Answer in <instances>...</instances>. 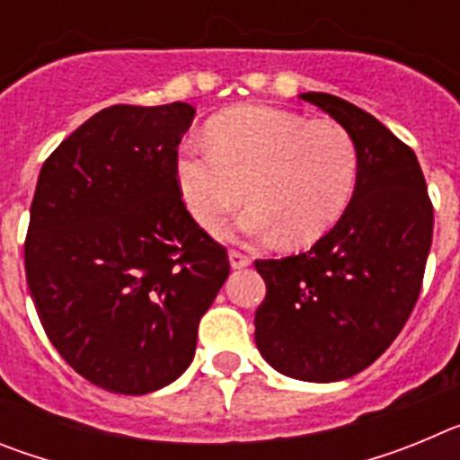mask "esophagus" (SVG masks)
Returning a JSON list of instances; mask_svg holds the SVG:
<instances>
[{
  "instance_id": "obj_1",
  "label": "esophagus",
  "mask_w": 460,
  "mask_h": 460,
  "mask_svg": "<svg viewBox=\"0 0 460 460\" xmlns=\"http://www.w3.org/2000/svg\"><path fill=\"white\" fill-rule=\"evenodd\" d=\"M230 265H233L234 270L249 267L251 265V255H246V253H242V251L233 249V251H230Z\"/></svg>"
}]
</instances>
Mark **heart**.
<instances>
[{"mask_svg":"<svg viewBox=\"0 0 460 460\" xmlns=\"http://www.w3.org/2000/svg\"><path fill=\"white\" fill-rule=\"evenodd\" d=\"M359 145L336 119L270 105H242L209 124V145L186 140L174 174L190 217L217 230L246 198L251 237L292 246L318 242L343 218L359 184Z\"/></svg>","mask_w":460,"mask_h":460,"instance_id":"b5f03b06","label":"heart"}]
</instances>
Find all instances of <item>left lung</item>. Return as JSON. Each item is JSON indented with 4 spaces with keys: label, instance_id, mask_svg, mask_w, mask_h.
Segmentation results:
<instances>
[{
    "label": "left lung",
    "instance_id": "8db88e82",
    "mask_svg": "<svg viewBox=\"0 0 460 460\" xmlns=\"http://www.w3.org/2000/svg\"><path fill=\"white\" fill-rule=\"evenodd\" d=\"M299 99L355 136L359 184L311 251L255 260L267 283L255 343L283 376L336 382L371 367L408 323L433 242V202L412 149L367 110L323 92Z\"/></svg>",
    "mask_w": 460,
    "mask_h": 460
}]
</instances>
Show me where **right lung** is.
I'll use <instances>...</instances> for the list:
<instances>
[{
    "instance_id": "obj_1",
    "label": "right lung",
    "mask_w": 460,
    "mask_h": 460,
    "mask_svg": "<svg viewBox=\"0 0 460 460\" xmlns=\"http://www.w3.org/2000/svg\"><path fill=\"white\" fill-rule=\"evenodd\" d=\"M189 103L110 105L40 168L24 239L39 320L68 367L112 394H149L189 368L227 251L181 200L174 164Z\"/></svg>"
}]
</instances>
